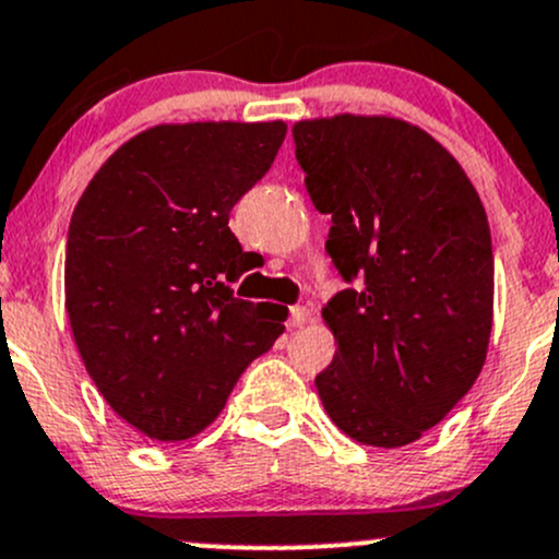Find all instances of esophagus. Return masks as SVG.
<instances>
[{
	"instance_id": "obj_1",
	"label": "esophagus",
	"mask_w": 559,
	"mask_h": 559,
	"mask_svg": "<svg viewBox=\"0 0 559 559\" xmlns=\"http://www.w3.org/2000/svg\"><path fill=\"white\" fill-rule=\"evenodd\" d=\"M305 323H310V310L308 308H292L289 310V326H294V329H302Z\"/></svg>"
}]
</instances>
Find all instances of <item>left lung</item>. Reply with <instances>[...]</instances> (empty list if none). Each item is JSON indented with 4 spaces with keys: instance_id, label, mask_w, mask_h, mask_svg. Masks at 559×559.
<instances>
[{
    "instance_id": "obj_1",
    "label": "left lung",
    "mask_w": 559,
    "mask_h": 559,
    "mask_svg": "<svg viewBox=\"0 0 559 559\" xmlns=\"http://www.w3.org/2000/svg\"><path fill=\"white\" fill-rule=\"evenodd\" d=\"M326 251L347 284L329 299L334 360L316 377L342 432L373 449L419 440L467 395L493 323L483 201L435 138L392 116L292 127Z\"/></svg>"
}]
</instances>
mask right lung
Listing matches in <instances>:
<instances>
[{
  "instance_id": "1",
  "label": "right lung",
  "mask_w": 559,
  "mask_h": 559,
  "mask_svg": "<svg viewBox=\"0 0 559 559\" xmlns=\"http://www.w3.org/2000/svg\"><path fill=\"white\" fill-rule=\"evenodd\" d=\"M284 121H193L134 134L97 169L66 243V310L108 406L151 440L210 427L286 312L233 297L236 201L265 177Z\"/></svg>"
}]
</instances>
